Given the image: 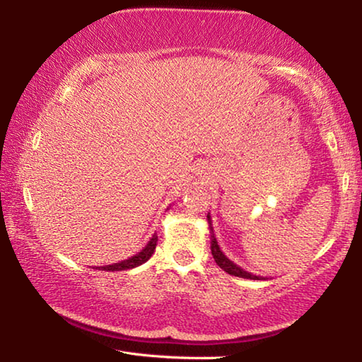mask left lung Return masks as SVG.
Wrapping results in <instances>:
<instances>
[{"label": "left lung", "mask_w": 362, "mask_h": 362, "mask_svg": "<svg viewBox=\"0 0 362 362\" xmlns=\"http://www.w3.org/2000/svg\"><path fill=\"white\" fill-rule=\"evenodd\" d=\"M207 223H209V231H211V250H212V257L214 260H216L217 265L223 269V272H226L228 274H233V276H238V278H246V279H265L262 276H257V274H252L246 272V269L241 268L240 265H236L235 262H231L228 257H226L222 249H220L218 243H217V238L216 235H214V228H212V220H211V216L207 214Z\"/></svg>", "instance_id": "1"}]
</instances>
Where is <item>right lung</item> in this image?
<instances>
[{
	"mask_svg": "<svg viewBox=\"0 0 362 362\" xmlns=\"http://www.w3.org/2000/svg\"><path fill=\"white\" fill-rule=\"evenodd\" d=\"M156 243H158V236L153 235L150 238V241L146 243V246L137 252L136 255L129 257L127 260H122L118 263H112V265H105V267H95L102 269V272H124V269H131V268H136L139 265H142L146 260L150 259V257L155 254V249H156Z\"/></svg>",
	"mask_w": 362,
	"mask_h": 362,
	"instance_id": "1",
	"label": "right lung"
}]
</instances>
